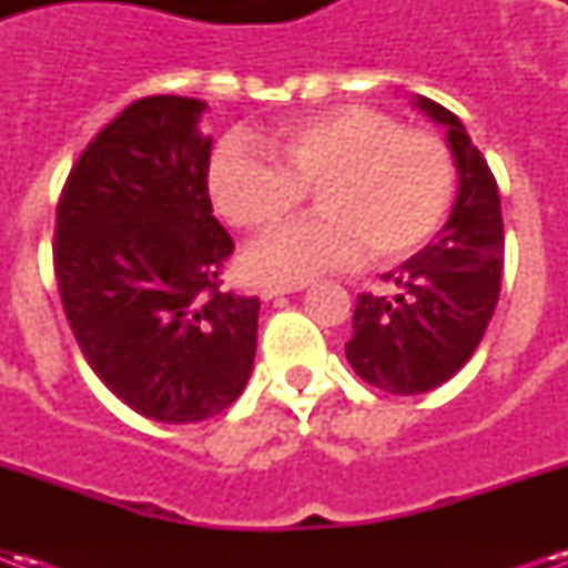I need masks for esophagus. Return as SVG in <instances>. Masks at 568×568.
<instances>
[{
  "label": "esophagus",
  "instance_id": "esophagus-1",
  "mask_svg": "<svg viewBox=\"0 0 568 568\" xmlns=\"http://www.w3.org/2000/svg\"><path fill=\"white\" fill-rule=\"evenodd\" d=\"M301 288H307V283H267L261 288V297H280V295H292V292H301Z\"/></svg>",
  "mask_w": 568,
  "mask_h": 568
}]
</instances>
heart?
Returning <instances> with one entry per match:
<instances>
[{"mask_svg":"<svg viewBox=\"0 0 568 568\" xmlns=\"http://www.w3.org/2000/svg\"><path fill=\"white\" fill-rule=\"evenodd\" d=\"M307 187L322 212L246 252V271L261 283H304L353 267L368 252L398 261L423 248L450 215L456 163L432 130L398 128L371 105L283 121L264 140V154L236 140L212 154V203L252 234L292 215Z\"/></svg>","mask_w":568,"mask_h":568,"instance_id":"obj_1","label":"heart"}]
</instances>
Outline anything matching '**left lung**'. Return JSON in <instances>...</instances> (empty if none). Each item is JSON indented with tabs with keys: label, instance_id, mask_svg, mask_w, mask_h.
I'll list each match as a JSON object with an SVG mask.
<instances>
[{
	"label": "left lung",
	"instance_id": "8db88e82",
	"mask_svg": "<svg viewBox=\"0 0 568 568\" xmlns=\"http://www.w3.org/2000/svg\"><path fill=\"white\" fill-rule=\"evenodd\" d=\"M432 121L447 128L459 191L435 243L395 273V297L362 292L346 358L383 393L419 395L447 383L471 358L499 301L505 231L499 185L463 121L435 100L417 97Z\"/></svg>",
	"mask_w": 568,
	"mask_h": 568
}]
</instances>
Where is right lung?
<instances>
[{
    "instance_id": "add662e5",
    "label": "right lung",
    "mask_w": 568,
    "mask_h": 568,
    "mask_svg": "<svg viewBox=\"0 0 568 568\" xmlns=\"http://www.w3.org/2000/svg\"><path fill=\"white\" fill-rule=\"evenodd\" d=\"M206 105L142 97L72 166L54 273L88 365L136 414L200 423L246 389L258 297L222 288L234 240L212 215Z\"/></svg>"
}]
</instances>
